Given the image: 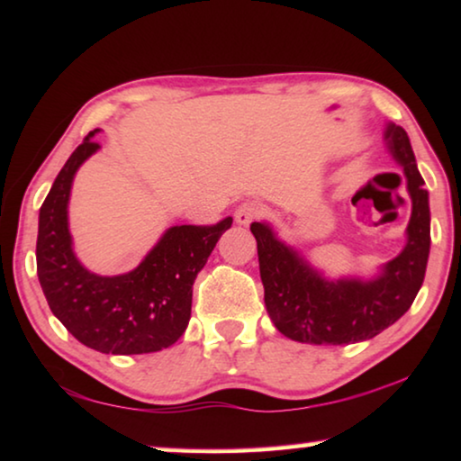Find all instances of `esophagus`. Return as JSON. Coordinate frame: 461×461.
I'll return each mask as SVG.
<instances>
[{
  "label": "esophagus",
  "mask_w": 461,
  "mask_h": 461,
  "mask_svg": "<svg viewBox=\"0 0 461 461\" xmlns=\"http://www.w3.org/2000/svg\"><path fill=\"white\" fill-rule=\"evenodd\" d=\"M262 215V205L256 201H246L236 209V221L240 225H249Z\"/></svg>",
  "instance_id": "obj_1"
}]
</instances>
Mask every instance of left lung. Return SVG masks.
<instances>
[{
    "label": "left lung",
    "instance_id": "8db88e82",
    "mask_svg": "<svg viewBox=\"0 0 461 461\" xmlns=\"http://www.w3.org/2000/svg\"><path fill=\"white\" fill-rule=\"evenodd\" d=\"M390 152L404 170L412 213L407 246L370 283L325 280L286 248L267 223L249 225L258 244L264 303L276 330L294 341L341 346L370 339L407 313L425 278L429 258V193L411 140L401 126L386 130Z\"/></svg>",
    "mask_w": 461,
    "mask_h": 461
}]
</instances>
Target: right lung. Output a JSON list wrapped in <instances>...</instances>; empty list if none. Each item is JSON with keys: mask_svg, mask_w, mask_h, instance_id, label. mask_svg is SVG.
<instances>
[{"mask_svg": "<svg viewBox=\"0 0 461 461\" xmlns=\"http://www.w3.org/2000/svg\"><path fill=\"white\" fill-rule=\"evenodd\" d=\"M95 131L68 156L41 207L36 272L54 317L83 346L101 354H150L185 333L191 319L193 283L231 228V217L213 225H175L136 270L97 276L81 267L71 248L67 205L73 176L97 150Z\"/></svg>", "mask_w": 461, "mask_h": 461, "instance_id": "add662e5", "label": "right lung"}]
</instances>
